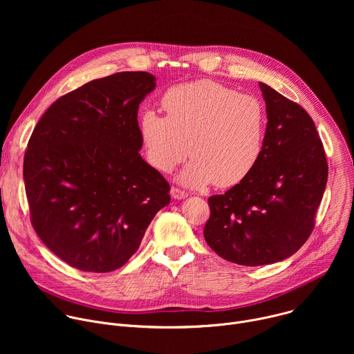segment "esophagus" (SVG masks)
<instances>
[{"mask_svg":"<svg viewBox=\"0 0 354 354\" xmlns=\"http://www.w3.org/2000/svg\"><path fill=\"white\" fill-rule=\"evenodd\" d=\"M171 193H172V197L176 198V200H180V198L187 197V192H185V190H182V189H179V187H175V186L171 189Z\"/></svg>","mask_w":354,"mask_h":354,"instance_id":"obj_1","label":"esophagus"}]
</instances>
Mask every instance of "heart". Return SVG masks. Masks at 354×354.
Masks as SVG:
<instances>
[{"instance_id":"obj_1","label":"heart","mask_w":354,"mask_h":354,"mask_svg":"<svg viewBox=\"0 0 354 354\" xmlns=\"http://www.w3.org/2000/svg\"><path fill=\"white\" fill-rule=\"evenodd\" d=\"M162 106L167 116L147 111L140 119L145 156L156 169L171 172L190 153L180 180L193 187L212 182L230 187L254 172L268 131V111L259 97L196 81L168 89Z\"/></svg>"}]
</instances>
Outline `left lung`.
I'll return each instance as SVG.
<instances>
[{
	"instance_id": "8db88e82",
	"label": "left lung",
	"mask_w": 354,
	"mask_h": 354,
	"mask_svg": "<svg viewBox=\"0 0 354 354\" xmlns=\"http://www.w3.org/2000/svg\"><path fill=\"white\" fill-rule=\"evenodd\" d=\"M259 86L268 111L263 154L245 180L209 197L203 230L218 257L243 266L280 262L306 243L328 180L311 116L269 85Z\"/></svg>"
}]
</instances>
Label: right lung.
I'll list each match as a JSON object with an SVG mask.
<instances>
[{
    "mask_svg": "<svg viewBox=\"0 0 354 354\" xmlns=\"http://www.w3.org/2000/svg\"><path fill=\"white\" fill-rule=\"evenodd\" d=\"M154 88L145 71L93 80L60 96L33 129L24 157L30 223L71 268H122L169 203V183L138 153V105Z\"/></svg>",
    "mask_w": 354,
    "mask_h": 354,
    "instance_id": "1",
    "label": "right lung"
}]
</instances>
